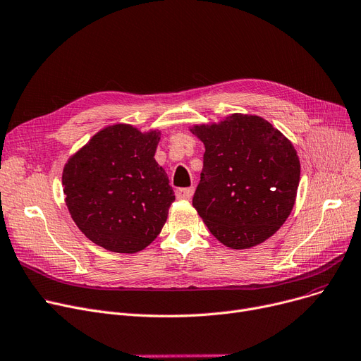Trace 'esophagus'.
I'll list each match as a JSON object with an SVG mask.
<instances>
[{
  "label": "esophagus",
  "mask_w": 361,
  "mask_h": 361,
  "mask_svg": "<svg viewBox=\"0 0 361 361\" xmlns=\"http://www.w3.org/2000/svg\"><path fill=\"white\" fill-rule=\"evenodd\" d=\"M194 192H195L194 186H190V188H179V189H176V198L178 200H190V198H192Z\"/></svg>",
  "instance_id": "1"
}]
</instances>
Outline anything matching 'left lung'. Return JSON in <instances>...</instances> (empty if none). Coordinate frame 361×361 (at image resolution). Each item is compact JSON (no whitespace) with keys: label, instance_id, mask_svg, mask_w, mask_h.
<instances>
[{"label":"left lung","instance_id":"obj_1","mask_svg":"<svg viewBox=\"0 0 361 361\" xmlns=\"http://www.w3.org/2000/svg\"><path fill=\"white\" fill-rule=\"evenodd\" d=\"M190 133L205 145L192 205L211 235L231 249L265 242L298 194L300 161L291 141L264 118L243 114Z\"/></svg>","mask_w":361,"mask_h":361}]
</instances>
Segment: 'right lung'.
Returning a JSON list of instances; mask_svg holds the SVG:
<instances>
[{
    "instance_id": "obj_1",
    "label": "right lung",
    "mask_w": 361,
    "mask_h": 361,
    "mask_svg": "<svg viewBox=\"0 0 361 361\" xmlns=\"http://www.w3.org/2000/svg\"><path fill=\"white\" fill-rule=\"evenodd\" d=\"M160 131L106 126L70 157L62 186L70 214L93 243L135 253L161 231L175 201L164 169L154 160Z\"/></svg>"
}]
</instances>
